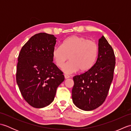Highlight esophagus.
Wrapping results in <instances>:
<instances>
[{"instance_id": "obj_1", "label": "esophagus", "mask_w": 131, "mask_h": 131, "mask_svg": "<svg viewBox=\"0 0 131 131\" xmlns=\"http://www.w3.org/2000/svg\"><path fill=\"white\" fill-rule=\"evenodd\" d=\"M64 77H65V79H68L70 78V77L68 75H64Z\"/></svg>"}]
</instances>
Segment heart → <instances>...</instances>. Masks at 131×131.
Segmentation results:
<instances>
[{"label": "heart", "mask_w": 131, "mask_h": 131, "mask_svg": "<svg viewBox=\"0 0 131 131\" xmlns=\"http://www.w3.org/2000/svg\"><path fill=\"white\" fill-rule=\"evenodd\" d=\"M99 47L95 41L74 35L66 38L61 46L53 50L52 57L57 66L61 68L69 57L70 61L63 66L62 71L67 74L90 69L96 62Z\"/></svg>", "instance_id": "1"}]
</instances>
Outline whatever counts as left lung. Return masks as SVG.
I'll list each match as a JSON object with an SVG mask.
<instances>
[{"mask_svg": "<svg viewBox=\"0 0 131 131\" xmlns=\"http://www.w3.org/2000/svg\"><path fill=\"white\" fill-rule=\"evenodd\" d=\"M115 65L113 48L102 36L99 40V53L96 63L84 73L73 77L72 99L77 107L91 111L103 104L113 79Z\"/></svg>", "mask_w": 131, "mask_h": 131, "instance_id": "1", "label": "left lung"}]
</instances>
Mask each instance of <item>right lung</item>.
Masks as SVG:
<instances>
[{"instance_id":"obj_1","label":"right lung","mask_w":131,"mask_h":131,"mask_svg":"<svg viewBox=\"0 0 131 131\" xmlns=\"http://www.w3.org/2000/svg\"><path fill=\"white\" fill-rule=\"evenodd\" d=\"M56 39L45 32L35 34L18 55L16 82L24 99L35 108L51 104L57 87L65 79L62 72L53 62Z\"/></svg>"}]
</instances>
